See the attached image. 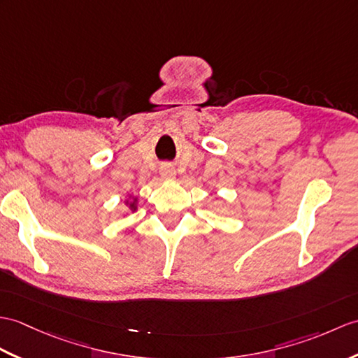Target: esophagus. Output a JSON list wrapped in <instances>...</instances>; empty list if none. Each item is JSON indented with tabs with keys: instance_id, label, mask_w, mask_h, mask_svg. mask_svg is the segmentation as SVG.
<instances>
[{
	"instance_id": "34e87169",
	"label": "esophagus",
	"mask_w": 358,
	"mask_h": 358,
	"mask_svg": "<svg viewBox=\"0 0 358 358\" xmlns=\"http://www.w3.org/2000/svg\"><path fill=\"white\" fill-rule=\"evenodd\" d=\"M160 173H162L163 178H173V177H176V169H173L172 166L166 164V166H163V168H162Z\"/></svg>"
}]
</instances>
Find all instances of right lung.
Returning <instances> with one entry per match:
<instances>
[{
  "label": "right lung",
  "instance_id": "right-lung-1",
  "mask_svg": "<svg viewBox=\"0 0 358 358\" xmlns=\"http://www.w3.org/2000/svg\"><path fill=\"white\" fill-rule=\"evenodd\" d=\"M124 204H127L129 212H136L137 210V204H138V196L128 195V198L124 199Z\"/></svg>",
  "mask_w": 358,
  "mask_h": 358
}]
</instances>
